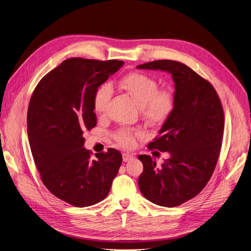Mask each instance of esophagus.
Wrapping results in <instances>:
<instances>
[{
    "mask_svg": "<svg viewBox=\"0 0 251 251\" xmlns=\"http://www.w3.org/2000/svg\"><path fill=\"white\" fill-rule=\"evenodd\" d=\"M122 155H123V161L124 162H127V161H129L131 159H133V155L128 153V152H124Z\"/></svg>",
    "mask_w": 251,
    "mask_h": 251,
    "instance_id": "1",
    "label": "esophagus"
}]
</instances>
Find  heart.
<instances>
[{"mask_svg":"<svg viewBox=\"0 0 251 251\" xmlns=\"http://www.w3.org/2000/svg\"><path fill=\"white\" fill-rule=\"evenodd\" d=\"M120 86L140 105L142 117L153 125L165 123L175 109L174 92L169 88H160L159 81L148 74L128 73L121 78ZM112 97L113 88L110 83L104 82L98 86L92 102L99 116L107 115ZM142 135L141 130L121 128L114 133V139L124 148H132L136 139Z\"/></svg>","mask_w":251,"mask_h":251,"instance_id":"obj_1","label":"heart"}]
</instances>
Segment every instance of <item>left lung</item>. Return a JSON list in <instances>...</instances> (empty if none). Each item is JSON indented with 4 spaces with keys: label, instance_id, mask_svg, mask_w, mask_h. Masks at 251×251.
Segmentation results:
<instances>
[{
    "label": "left lung",
    "instance_id": "1",
    "mask_svg": "<svg viewBox=\"0 0 251 251\" xmlns=\"http://www.w3.org/2000/svg\"><path fill=\"white\" fill-rule=\"evenodd\" d=\"M138 69L168 71L175 81V109L148 149L167 151L157 167L151 155L140 154L138 178L142 195L167 207L178 206L199 194L217 166L224 133V110L214 86L185 64L156 60Z\"/></svg>",
    "mask_w": 251,
    "mask_h": 251
}]
</instances>
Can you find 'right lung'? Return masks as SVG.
Instances as JSON below:
<instances>
[{"instance_id": "obj_1", "label": "right lung", "mask_w": 251, "mask_h": 251, "mask_svg": "<svg viewBox=\"0 0 251 251\" xmlns=\"http://www.w3.org/2000/svg\"><path fill=\"white\" fill-rule=\"evenodd\" d=\"M124 64L120 60L70 58L45 75L27 112V134L41 179L59 200L77 207L107 197L122 164L115 149L96 153L83 149V132L97 126L94 95Z\"/></svg>"}]
</instances>
